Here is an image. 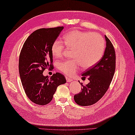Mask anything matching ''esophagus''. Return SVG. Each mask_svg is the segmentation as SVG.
<instances>
[{
	"instance_id": "1",
	"label": "esophagus",
	"mask_w": 135,
	"mask_h": 135,
	"mask_svg": "<svg viewBox=\"0 0 135 135\" xmlns=\"http://www.w3.org/2000/svg\"><path fill=\"white\" fill-rule=\"evenodd\" d=\"M66 80H67V82H70L73 81L72 79L68 78V77H67V76L66 77Z\"/></svg>"
}]
</instances>
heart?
<instances>
[{"label":"heart","mask_w":135,"mask_h":135,"mask_svg":"<svg viewBox=\"0 0 135 135\" xmlns=\"http://www.w3.org/2000/svg\"><path fill=\"white\" fill-rule=\"evenodd\" d=\"M63 39L66 47L73 49L71 56L74 58L58 63L59 69L66 75H74L80 64L84 68L92 67L104 54L105 41L99 33L72 30L66 33ZM64 50L65 46L62 41L56 39L53 42L51 51L54 57H61Z\"/></svg>","instance_id":"heart-1"}]
</instances>
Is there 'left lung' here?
I'll return each instance as SVG.
<instances>
[{"mask_svg":"<svg viewBox=\"0 0 135 135\" xmlns=\"http://www.w3.org/2000/svg\"><path fill=\"white\" fill-rule=\"evenodd\" d=\"M105 38L106 47L102 59L82 74V79L87 77L90 82L85 86L81 83V91L74 96L79 105L95 104L104 95L113 79L115 70V51L110 39L105 35Z\"/></svg>","mask_w":135,"mask_h":135,"instance_id":"left-lung-1","label":"left lung"}]
</instances>
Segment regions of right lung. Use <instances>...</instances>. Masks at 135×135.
Returning a JSON list of instances; mask_svg holds the SVG:
<instances>
[{
  "mask_svg": "<svg viewBox=\"0 0 135 135\" xmlns=\"http://www.w3.org/2000/svg\"><path fill=\"white\" fill-rule=\"evenodd\" d=\"M64 27L41 28L34 31L24 42L19 57V73L25 93L31 102L44 105L53 99L57 86L66 82L60 73L49 79L46 69H53L51 47Z\"/></svg>",
  "mask_w": 135,
  "mask_h": 135,
  "instance_id": "1",
  "label": "right lung"
}]
</instances>
